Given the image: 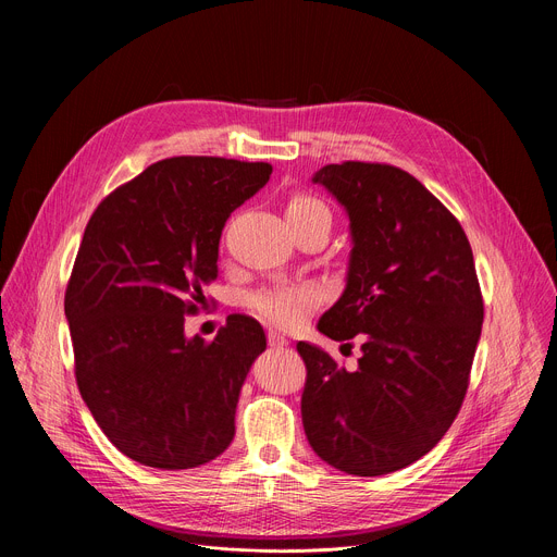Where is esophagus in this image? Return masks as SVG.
Returning a JSON list of instances; mask_svg holds the SVG:
<instances>
[{"mask_svg":"<svg viewBox=\"0 0 557 557\" xmlns=\"http://www.w3.org/2000/svg\"><path fill=\"white\" fill-rule=\"evenodd\" d=\"M269 345H271V347H277V349H280V347L284 349V347L288 345V338L282 336V334H277V332H269Z\"/></svg>","mask_w":557,"mask_h":557,"instance_id":"obj_1","label":"esophagus"}]
</instances>
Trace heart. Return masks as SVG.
I'll list each match as a JSON object with an SVG mask.
<instances>
[{"label": "heart", "instance_id": "heart-1", "mask_svg": "<svg viewBox=\"0 0 557 557\" xmlns=\"http://www.w3.org/2000/svg\"><path fill=\"white\" fill-rule=\"evenodd\" d=\"M315 214H330L325 202L309 194H294L286 202V221L296 223ZM320 294L313 284H277L250 296V307L275 327H296L318 305Z\"/></svg>", "mask_w": 557, "mask_h": 557}]
</instances>
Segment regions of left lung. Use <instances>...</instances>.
<instances>
[{
  "label": "left lung",
  "instance_id": "1",
  "mask_svg": "<svg viewBox=\"0 0 557 557\" xmlns=\"http://www.w3.org/2000/svg\"><path fill=\"white\" fill-rule=\"evenodd\" d=\"M311 183L338 200L352 239L343 294L315 327L361 338V359L345 370L298 343L305 433L345 474H391L429 454L460 411L483 325L474 255L454 214L397 166L327 164Z\"/></svg>",
  "mask_w": 557,
  "mask_h": 557
}]
</instances>
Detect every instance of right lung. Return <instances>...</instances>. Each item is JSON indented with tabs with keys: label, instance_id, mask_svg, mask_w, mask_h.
Listing matches in <instances>:
<instances>
[{
	"label": "right lung",
	"instance_id": "right-lung-1",
	"mask_svg": "<svg viewBox=\"0 0 557 557\" xmlns=\"http://www.w3.org/2000/svg\"><path fill=\"white\" fill-rule=\"evenodd\" d=\"M273 166L169 158L114 189L85 227L65 294L76 384L108 441L158 470L221 456L267 334L230 315L212 343L187 338L185 315L219 277L230 214Z\"/></svg>",
	"mask_w": 557,
	"mask_h": 557
}]
</instances>
